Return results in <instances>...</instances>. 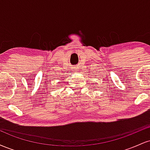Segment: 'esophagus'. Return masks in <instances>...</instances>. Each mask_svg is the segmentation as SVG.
Wrapping results in <instances>:
<instances>
[{
    "label": "esophagus",
    "mask_w": 150,
    "mask_h": 150,
    "mask_svg": "<svg viewBox=\"0 0 150 150\" xmlns=\"http://www.w3.org/2000/svg\"><path fill=\"white\" fill-rule=\"evenodd\" d=\"M73 70H74V71H75V72L78 71V70H79L78 68H75V69H73Z\"/></svg>",
    "instance_id": "34e87169"
}]
</instances>
